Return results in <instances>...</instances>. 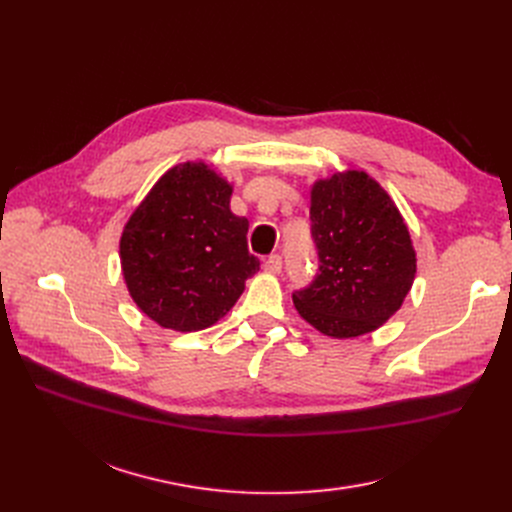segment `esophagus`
I'll list each match as a JSON object with an SVG mask.
<instances>
[{
  "label": "esophagus",
  "mask_w": 512,
  "mask_h": 512,
  "mask_svg": "<svg viewBox=\"0 0 512 512\" xmlns=\"http://www.w3.org/2000/svg\"><path fill=\"white\" fill-rule=\"evenodd\" d=\"M281 256L279 254H271L269 258H264V262H262V266H264V271L266 273H273V275H277L279 271H281Z\"/></svg>",
  "instance_id": "esophagus-1"
}]
</instances>
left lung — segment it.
<instances>
[{"mask_svg": "<svg viewBox=\"0 0 512 512\" xmlns=\"http://www.w3.org/2000/svg\"><path fill=\"white\" fill-rule=\"evenodd\" d=\"M319 273L296 291L306 323L335 339L379 329L394 316L417 275V252L389 193L364 170H344L310 189Z\"/></svg>", "mask_w": 512, "mask_h": 512, "instance_id": "8db88e82", "label": "left lung"}]
</instances>
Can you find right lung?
Masks as SVG:
<instances>
[{"label":"right lung","instance_id":"add662e5","mask_svg":"<svg viewBox=\"0 0 512 512\" xmlns=\"http://www.w3.org/2000/svg\"><path fill=\"white\" fill-rule=\"evenodd\" d=\"M233 185L204 160L156 181L120 235V266L137 308L164 329L212 327L235 306L260 260L248 218L231 212Z\"/></svg>","mask_w":512,"mask_h":512}]
</instances>
